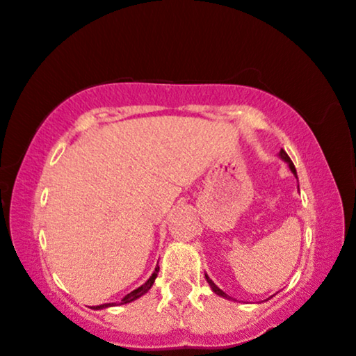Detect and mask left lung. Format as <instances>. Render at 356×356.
Segmentation results:
<instances>
[{
	"label": "left lung",
	"instance_id": "1",
	"mask_svg": "<svg viewBox=\"0 0 356 356\" xmlns=\"http://www.w3.org/2000/svg\"><path fill=\"white\" fill-rule=\"evenodd\" d=\"M280 158L283 159V161H286V163H288V165H290V169H291V172L293 174H295L296 175V169H295V164H293L291 163V159H290V156H288L286 153H285V149H282L280 151ZM205 278H207V282H208V285H210L211 286V290L213 291H215L216 293V295L218 296H222V298H226V300H231V296H227L226 295V293L225 291H222V290H220V288H218L216 285H215V283H213L211 280H210V277H208V275H205Z\"/></svg>",
	"mask_w": 356,
	"mask_h": 356
}]
</instances>
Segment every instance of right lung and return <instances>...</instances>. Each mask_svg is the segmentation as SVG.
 Segmentation results:
<instances>
[{
    "label": "right lung",
    "mask_w": 356,
    "mask_h": 356,
    "mask_svg": "<svg viewBox=\"0 0 356 356\" xmlns=\"http://www.w3.org/2000/svg\"><path fill=\"white\" fill-rule=\"evenodd\" d=\"M158 272H159V267L154 268V273L151 275V277L148 278V282L143 283L140 288H136V290H134L131 293H129L123 300L120 301V305H127V302H131L135 300H138L140 296H143L145 293L149 291V288L153 286V283L156 280V277H158ZM111 306H115V302H107V305H101V306H92V309H106V307H111Z\"/></svg>",
    "instance_id": "1"
}]
</instances>
